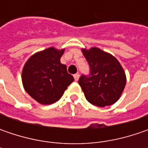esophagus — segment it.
<instances>
[{
	"mask_svg": "<svg viewBox=\"0 0 148 148\" xmlns=\"http://www.w3.org/2000/svg\"><path fill=\"white\" fill-rule=\"evenodd\" d=\"M73 77H74V79H75V81L77 82V81H78L79 77H80V74H79V73H76V74H75V75L73 76Z\"/></svg>",
	"mask_w": 148,
	"mask_h": 148,
	"instance_id": "esophagus-1",
	"label": "esophagus"
}]
</instances>
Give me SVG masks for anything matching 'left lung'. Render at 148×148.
I'll list each match as a JSON object with an SVG mask.
<instances>
[{"mask_svg":"<svg viewBox=\"0 0 148 148\" xmlns=\"http://www.w3.org/2000/svg\"><path fill=\"white\" fill-rule=\"evenodd\" d=\"M82 51L90 71L89 76L82 75L78 81L86 99L99 107L114 104L126 85V75L122 66L113 55L98 48Z\"/></svg>","mask_w":148,"mask_h":148,"instance_id":"1","label":"left lung"}]
</instances>
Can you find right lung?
<instances>
[{
    "label": "right lung",
    "instance_id": "1",
    "mask_svg": "<svg viewBox=\"0 0 148 148\" xmlns=\"http://www.w3.org/2000/svg\"><path fill=\"white\" fill-rule=\"evenodd\" d=\"M65 49L49 48L28 59L22 71L25 91L42 105H51L62 97L74 78L62 64L60 58Z\"/></svg>",
    "mask_w": 148,
    "mask_h": 148
}]
</instances>
